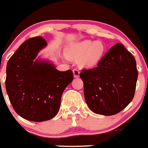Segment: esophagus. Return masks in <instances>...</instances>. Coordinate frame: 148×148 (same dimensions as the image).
<instances>
[{"instance_id":"obj_1","label":"esophagus","mask_w":148,"mask_h":148,"mask_svg":"<svg viewBox=\"0 0 148 148\" xmlns=\"http://www.w3.org/2000/svg\"><path fill=\"white\" fill-rule=\"evenodd\" d=\"M79 74H80V72L78 69H74L73 70V75H74V77L75 78H78L79 77Z\"/></svg>"}]
</instances>
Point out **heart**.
<instances>
[{
	"mask_svg": "<svg viewBox=\"0 0 148 148\" xmlns=\"http://www.w3.org/2000/svg\"><path fill=\"white\" fill-rule=\"evenodd\" d=\"M66 51L70 58H80L78 61L80 66L89 67L97 64L102 58L105 47L100 40H84L69 46Z\"/></svg>",
	"mask_w": 148,
	"mask_h": 148,
	"instance_id": "1",
	"label": "heart"
}]
</instances>
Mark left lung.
<instances>
[{
  "instance_id": "left-lung-1",
  "label": "left lung",
  "mask_w": 148,
  "mask_h": 148,
  "mask_svg": "<svg viewBox=\"0 0 148 148\" xmlns=\"http://www.w3.org/2000/svg\"><path fill=\"white\" fill-rule=\"evenodd\" d=\"M85 101L96 114L112 116L125 109L133 100L138 70L133 55L122 44L108 51L96 67L82 70Z\"/></svg>"
}]
</instances>
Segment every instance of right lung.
Here are the masks:
<instances>
[{
	"instance_id": "obj_1",
	"label": "right lung",
	"mask_w": 148,
	"mask_h": 148,
	"mask_svg": "<svg viewBox=\"0 0 148 148\" xmlns=\"http://www.w3.org/2000/svg\"><path fill=\"white\" fill-rule=\"evenodd\" d=\"M47 44L41 37L28 39L6 65V90L10 103L19 116L29 121L54 118L63 92L73 79L71 70L58 71L48 61L35 60Z\"/></svg>"
}]
</instances>
